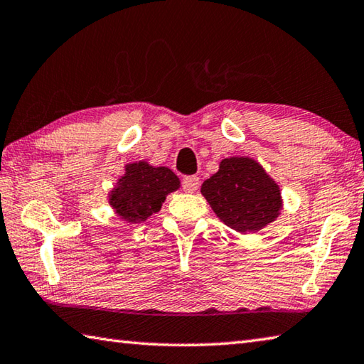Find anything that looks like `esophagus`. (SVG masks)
<instances>
[{
	"label": "esophagus",
	"mask_w": 364,
	"mask_h": 364,
	"mask_svg": "<svg viewBox=\"0 0 364 364\" xmlns=\"http://www.w3.org/2000/svg\"><path fill=\"white\" fill-rule=\"evenodd\" d=\"M199 184H200L199 176H196V175L183 178V189L186 191V193H196V191L199 189Z\"/></svg>",
	"instance_id": "obj_1"
}]
</instances>
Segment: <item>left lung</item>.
<instances>
[{
	"label": "left lung",
	"instance_id": "1",
	"mask_svg": "<svg viewBox=\"0 0 364 364\" xmlns=\"http://www.w3.org/2000/svg\"><path fill=\"white\" fill-rule=\"evenodd\" d=\"M200 193L215 215L240 234L269 226L283 210L280 186L248 156L223 159L216 173L202 183Z\"/></svg>",
	"mask_w": 364,
	"mask_h": 364
}]
</instances>
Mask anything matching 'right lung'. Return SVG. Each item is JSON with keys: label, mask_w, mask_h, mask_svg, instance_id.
I'll return each instance as SVG.
<instances>
[{"label": "right lung", "mask_w": 364, "mask_h": 364, "mask_svg": "<svg viewBox=\"0 0 364 364\" xmlns=\"http://www.w3.org/2000/svg\"><path fill=\"white\" fill-rule=\"evenodd\" d=\"M181 181L168 167H154L146 161L129 162L108 193V203L124 223L136 224L162 208L170 193L180 189Z\"/></svg>", "instance_id": "add662e5"}]
</instances>
